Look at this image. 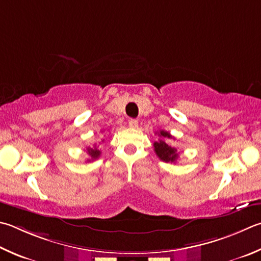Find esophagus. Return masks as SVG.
<instances>
[{"label": "esophagus", "mask_w": 261, "mask_h": 261, "mask_svg": "<svg viewBox=\"0 0 261 261\" xmlns=\"http://www.w3.org/2000/svg\"><path fill=\"white\" fill-rule=\"evenodd\" d=\"M129 126L130 127H134V129H136V127H138V121H137L136 118H130V120H129Z\"/></svg>", "instance_id": "34e87169"}]
</instances>
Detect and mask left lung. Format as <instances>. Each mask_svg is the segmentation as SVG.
<instances>
[{
    "label": "left lung",
    "instance_id": "left-lung-1",
    "mask_svg": "<svg viewBox=\"0 0 261 261\" xmlns=\"http://www.w3.org/2000/svg\"><path fill=\"white\" fill-rule=\"evenodd\" d=\"M159 136L160 139L153 144L156 155H158L159 159L162 160L163 162H176L179 154L177 153V149L169 143L170 139L174 138L169 134V132L163 130H161L159 132Z\"/></svg>",
    "mask_w": 261,
    "mask_h": 261
}]
</instances>
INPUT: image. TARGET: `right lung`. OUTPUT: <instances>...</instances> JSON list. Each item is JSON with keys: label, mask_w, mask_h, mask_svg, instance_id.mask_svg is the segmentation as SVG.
I'll return each mask as SVG.
<instances>
[{"label": "right lung", "mask_w": 261, "mask_h": 261, "mask_svg": "<svg viewBox=\"0 0 261 261\" xmlns=\"http://www.w3.org/2000/svg\"><path fill=\"white\" fill-rule=\"evenodd\" d=\"M87 153L89 156H91V160H96L99 158V156H100V150L97 148L96 145H94L93 147H88ZM91 160H88V161L90 162Z\"/></svg>", "instance_id": "1"}]
</instances>
